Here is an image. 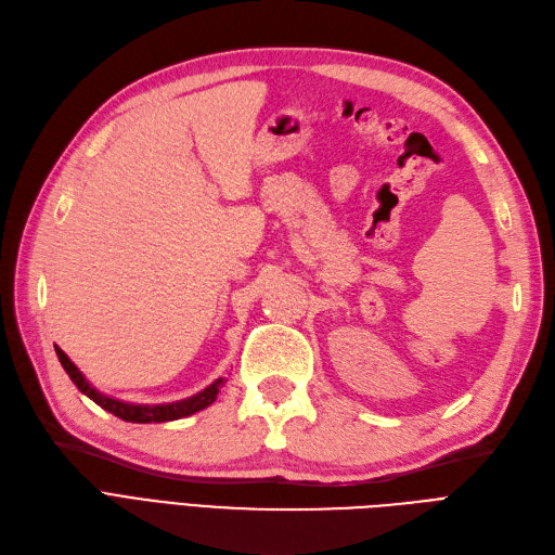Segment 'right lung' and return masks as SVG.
Wrapping results in <instances>:
<instances>
[{"instance_id": "add662e5", "label": "right lung", "mask_w": 555, "mask_h": 555, "mask_svg": "<svg viewBox=\"0 0 555 555\" xmlns=\"http://www.w3.org/2000/svg\"><path fill=\"white\" fill-rule=\"evenodd\" d=\"M56 357L64 365V371L68 373V377L73 379V384L79 388L81 393L87 398H91L95 404H100L105 412L118 416L120 421H128V423H167V421H178L184 416H192L201 409H205L208 404H212L217 400L219 388L223 386V377H219L217 382H212L210 386H205L203 391H198L192 398H184L178 402H167V404H132V402H122L116 398H109L105 393L95 391V386L89 384V379L79 373V367L66 357V352L61 350V347L54 345Z\"/></svg>"}]
</instances>
